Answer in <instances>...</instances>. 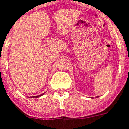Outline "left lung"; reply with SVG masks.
Returning <instances> with one entry per match:
<instances>
[{"instance_id":"left-lung-1","label":"left lung","mask_w":129,"mask_h":129,"mask_svg":"<svg viewBox=\"0 0 129 129\" xmlns=\"http://www.w3.org/2000/svg\"><path fill=\"white\" fill-rule=\"evenodd\" d=\"M96 98H98V96H97V97H96Z\"/></svg>"}]
</instances>
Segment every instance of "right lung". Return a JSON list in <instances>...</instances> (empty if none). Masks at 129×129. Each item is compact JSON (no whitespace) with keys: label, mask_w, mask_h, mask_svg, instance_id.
Returning a JSON list of instances; mask_svg holds the SVG:
<instances>
[{"label":"right lung","mask_w":129,"mask_h":129,"mask_svg":"<svg viewBox=\"0 0 129 129\" xmlns=\"http://www.w3.org/2000/svg\"><path fill=\"white\" fill-rule=\"evenodd\" d=\"M45 93H42V94H41V95H37V96H32V97L33 98H39V97H41V96H42V95H44Z\"/></svg>","instance_id":"obj_1"}]
</instances>
